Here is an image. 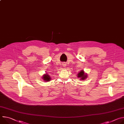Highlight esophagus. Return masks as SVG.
Masks as SVG:
<instances>
[{
    "instance_id": "obj_1",
    "label": "esophagus",
    "mask_w": 124,
    "mask_h": 124,
    "mask_svg": "<svg viewBox=\"0 0 124 124\" xmlns=\"http://www.w3.org/2000/svg\"><path fill=\"white\" fill-rule=\"evenodd\" d=\"M63 66H64V67H65V66H66V65L65 63H64V64H63Z\"/></svg>"
}]
</instances>
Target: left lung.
<instances>
[{
    "label": "left lung",
    "instance_id": "left-lung-1",
    "mask_svg": "<svg viewBox=\"0 0 124 124\" xmlns=\"http://www.w3.org/2000/svg\"><path fill=\"white\" fill-rule=\"evenodd\" d=\"M78 78H80L81 80H84L85 79V78H87V75L85 74L84 71H81L78 74Z\"/></svg>",
    "mask_w": 124,
    "mask_h": 124
}]
</instances>
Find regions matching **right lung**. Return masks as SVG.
<instances>
[{"label":"right lung","mask_w":124,"mask_h":124,"mask_svg":"<svg viewBox=\"0 0 124 124\" xmlns=\"http://www.w3.org/2000/svg\"><path fill=\"white\" fill-rule=\"evenodd\" d=\"M42 78L44 80L45 82H48L51 80L50 77L49 76V75H47V74H46L43 75Z\"/></svg>","instance_id":"add662e5"}]
</instances>
